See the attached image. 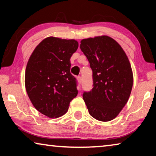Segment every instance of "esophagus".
I'll use <instances>...</instances> for the list:
<instances>
[{"label":"esophagus","mask_w":156,"mask_h":156,"mask_svg":"<svg viewBox=\"0 0 156 156\" xmlns=\"http://www.w3.org/2000/svg\"><path fill=\"white\" fill-rule=\"evenodd\" d=\"M77 80L79 84H81V81H82V78H81L80 76H77Z\"/></svg>","instance_id":"1"}]
</instances>
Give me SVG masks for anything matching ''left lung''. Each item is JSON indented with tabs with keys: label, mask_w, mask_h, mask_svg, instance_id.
Returning <instances> with one entry per match:
<instances>
[{
	"label": "left lung",
	"mask_w": 156,
	"mask_h": 156,
	"mask_svg": "<svg viewBox=\"0 0 156 156\" xmlns=\"http://www.w3.org/2000/svg\"><path fill=\"white\" fill-rule=\"evenodd\" d=\"M80 47L93 72V88L83 94L89 114L102 122L114 119L127 102L133 87L128 58L107 36L83 39Z\"/></svg>",
	"instance_id": "obj_1"
}]
</instances>
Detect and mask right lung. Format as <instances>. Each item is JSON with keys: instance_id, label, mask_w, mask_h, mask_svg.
Segmentation results:
<instances>
[{"instance_id": "add662e5", "label": "right lung", "mask_w": 156, "mask_h": 156, "mask_svg": "<svg viewBox=\"0 0 156 156\" xmlns=\"http://www.w3.org/2000/svg\"><path fill=\"white\" fill-rule=\"evenodd\" d=\"M78 47V43L73 39L48 37L39 43L28 60L26 91L34 107L47 117L64 115L77 96L70 58Z\"/></svg>"}]
</instances>
